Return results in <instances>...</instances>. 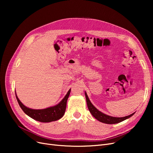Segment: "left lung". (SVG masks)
Instances as JSON below:
<instances>
[{
  "label": "left lung",
  "instance_id": "left-lung-1",
  "mask_svg": "<svg viewBox=\"0 0 153 153\" xmlns=\"http://www.w3.org/2000/svg\"><path fill=\"white\" fill-rule=\"evenodd\" d=\"M85 96L86 98L87 107L89 110V112L96 119H97L98 121L102 123L108 124H117L124 121V120L129 119V117H131L132 115L135 114V112H133L131 113V114L126 115V116L122 117L114 116V115L106 113V112H103V111L99 110L96 106H94V104L92 103L91 100L89 99V97L88 96L86 91H85Z\"/></svg>",
  "mask_w": 153,
  "mask_h": 153
}]
</instances>
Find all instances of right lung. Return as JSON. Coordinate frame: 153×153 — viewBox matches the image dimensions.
I'll return each mask as SVG.
<instances>
[{
	"instance_id": "right-lung-1",
	"label": "right lung",
	"mask_w": 153,
	"mask_h": 153,
	"mask_svg": "<svg viewBox=\"0 0 153 153\" xmlns=\"http://www.w3.org/2000/svg\"><path fill=\"white\" fill-rule=\"evenodd\" d=\"M71 89L56 104L47 106L43 108H32L27 106L18 98L15 91V95L18 104L24 112L36 121L43 123L54 122L61 119L65 113L67 101L70 94Z\"/></svg>"
}]
</instances>
